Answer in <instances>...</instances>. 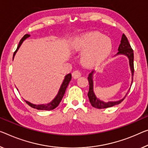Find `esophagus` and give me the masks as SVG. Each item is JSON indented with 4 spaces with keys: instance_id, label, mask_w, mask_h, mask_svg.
<instances>
[{
    "instance_id": "1",
    "label": "esophagus",
    "mask_w": 148,
    "mask_h": 148,
    "mask_svg": "<svg viewBox=\"0 0 148 148\" xmlns=\"http://www.w3.org/2000/svg\"><path fill=\"white\" fill-rule=\"evenodd\" d=\"M72 76L74 79H78L79 77H80L81 76V73L79 71H75L73 72Z\"/></svg>"
}]
</instances>
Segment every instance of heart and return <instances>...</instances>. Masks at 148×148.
<instances>
[{
    "mask_svg": "<svg viewBox=\"0 0 148 148\" xmlns=\"http://www.w3.org/2000/svg\"><path fill=\"white\" fill-rule=\"evenodd\" d=\"M72 48L83 52L81 61L87 66H97L110 55L112 43L110 38L99 32H89L77 36L73 40Z\"/></svg>",
    "mask_w": 148,
    "mask_h": 148,
    "instance_id": "b5f03b06",
    "label": "heart"
}]
</instances>
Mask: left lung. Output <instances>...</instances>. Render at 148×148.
<instances>
[{
  "instance_id": "left-lung-1",
  "label": "left lung",
  "mask_w": 148,
  "mask_h": 148,
  "mask_svg": "<svg viewBox=\"0 0 148 148\" xmlns=\"http://www.w3.org/2000/svg\"><path fill=\"white\" fill-rule=\"evenodd\" d=\"M119 52L116 53V55H124L128 57L129 60V65L130 67L131 73H132V82L131 85L132 84L133 82V75H134V52L133 49H132L130 46V44H129V42L128 39H127L126 36H125L124 34L122 36V39L120 41V44L119 47ZM95 71H92L88 75V83H89V90L88 92V97L89 99V101L91 105L93 107L97 108H106L108 107H111L116 104H119L122 101H123V100L125 99V97L128 94V91L125 95V97L123 99L119 100V101H109L108 103H105L103 101L98 99L95 95L94 91H93V80H92V77L93 74H94Z\"/></svg>"
}]
</instances>
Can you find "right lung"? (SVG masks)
<instances>
[{
  "label": "right lung",
  "instance_id": "add662e5",
  "mask_svg": "<svg viewBox=\"0 0 148 148\" xmlns=\"http://www.w3.org/2000/svg\"><path fill=\"white\" fill-rule=\"evenodd\" d=\"M28 37H29V35L26 34L24 36V37L22 38L21 40H20L19 44L17 47L16 50L14 51V54H13V59H14V56H15V54L16 53L17 51L18 50L20 45H22V44L23 43L24 41L26 40V38H28ZM71 80V73L67 74V75H65L64 80H63L62 84H61L60 90H59V91H58V95H57L56 97L54 98V99L53 100V101H51L50 103L48 104H38V105H36V104H34L27 101H24L26 102V103L28 104L29 106H30L31 107L36 108V109H38V110H53V109L56 108L57 106L59 105V104L60 103V102L61 101V100H62L63 96H64L65 92V90H66V88L67 87L68 85H69V83Z\"/></svg>",
  "mask_w": 148,
  "mask_h": 148
}]
</instances>
